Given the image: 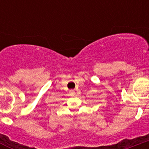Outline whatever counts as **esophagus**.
I'll return each mask as SVG.
<instances>
[{
  "instance_id": "1",
  "label": "esophagus",
  "mask_w": 149,
  "mask_h": 149,
  "mask_svg": "<svg viewBox=\"0 0 149 149\" xmlns=\"http://www.w3.org/2000/svg\"><path fill=\"white\" fill-rule=\"evenodd\" d=\"M69 93H70V94L72 95H73L74 94V89H72V90H70Z\"/></svg>"
}]
</instances>
